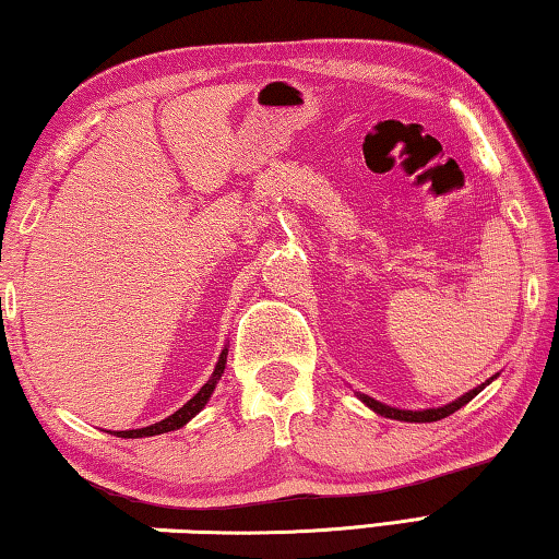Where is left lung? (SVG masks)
<instances>
[{
    "instance_id": "1",
    "label": "left lung",
    "mask_w": 559,
    "mask_h": 559,
    "mask_svg": "<svg viewBox=\"0 0 559 559\" xmlns=\"http://www.w3.org/2000/svg\"><path fill=\"white\" fill-rule=\"evenodd\" d=\"M493 380H496V377H490V380H486L484 384H478L476 390L466 392L463 396H459L456 402H451V404H447V406H437V409H421V412L396 409V406H386V404H382V402L372 400V396L359 394V392H357V396H359V400H362L367 406H370L372 412H377L380 416H386V419H396V421H419V424H424V421H439V419H443V416L459 412L461 406H466V404L473 400V396H476L480 390H486V384H490Z\"/></svg>"
}]
</instances>
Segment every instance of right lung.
<instances>
[{
    "label": "right lung",
    "mask_w": 559,
    "mask_h": 559,
    "mask_svg": "<svg viewBox=\"0 0 559 559\" xmlns=\"http://www.w3.org/2000/svg\"><path fill=\"white\" fill-rule=\"evenodd\" d=\"M226 355H229V347H224V349H222L219 362H216L214 372H212V377H210V382H206V384L202 386V390L197 392V394L192 396V400H189L185 406H179V409H177L173 416H167V419L157 421V424H150V427H143V429L116 431V437H120V439H143V437H157V433H167V431L182 429L185 424H187L189 419H194V416L204 409L206 402H210V396H212V392H214L216 382H219V380H222V374H224Z\"/></svg>",
    "instance_id": "1"
}]
</instances>
